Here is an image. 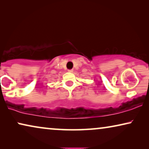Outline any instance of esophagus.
Wrapping results in <instances>:
<instances>
[{
	"label": "esophagus",
	"instance_id": "obj_1",
	"mask_svg": "<svg viewBox=\"0 0 149 149\" xmlns=\"http://www.w3.org/2000/svg\"><path fill=\"white\" fill-rule=\"evenodd\" d=\"M68 71L69 72H73V70H72V69H70V70H68Z\"/></svg>",
	"mask_w": 149,
	"mask_h": 149
}]
</instances>
